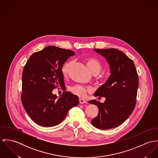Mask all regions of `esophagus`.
<instances>
[{
	"instance_id": "obj_1",
	"label": "esophagus",
	"mask_w": 158,
	"mask_h": 158,
	"mask_svg": "<svg viewBox=\"0 0 158 158\" xmlns=\"http://www.w3.org/2000/svg\"><path fill=\"white\" fill-rule=\"evenodd\" d=\"M79 102H80V104H86V103H88L86 100H83V99H81V98H80V99H79Z\"/></svg>"
}]
</instances>
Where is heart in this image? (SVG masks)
I'll return each mask as SVG.
<instances>
[{
  "label": "heart",
  "instance_id": "obj_1",
  "mask_svg": "<svg viewBox=\"0 0 158 158\" xmlns=\"http://www.w3.org/2000/svg\"><path fill=\"white\" fill-rule=\"evenodd\" d=\"M86 62L88 68L94 74H98L102 69V63L95 58H88L86 59ZM72 65V61H68L63 64L61 67V72L63 75L66 76L68 75ZM69 89L73 94L80 98L85 97L86 93L89 91L88 88L80 85H75L70 86Z\"/></svg>",
  "mask_w": 158,
  "mask_h": 158
}]
</instances>
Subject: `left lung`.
Returning <instances> with one entry per match:
<instances>
[{"instance_id":"1","label":"left lung","mask_w":158,"mask_h":158,"mask_svg":"<svg viewBox=\"0 0 158 158\" xmlns=\"http://www.w3.org/2000/svg\"><path fill=\"white\" fill-rule=\"evenodd\" d=\"M94 50L106 59L111 75L94 93L95 97H105V102L95 100L89 102L96 105L99 111L91 123L100 130H108L122 124L133 113L136 104L139 77L134 62L122 51L113 48Z\"/></svg>"}]
</instances>
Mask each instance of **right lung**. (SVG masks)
Segmentation results:
<instances>
[{
  "mask_svg": "<svg viewBox=\"0 0 158 158\" xmlns=\"http://www.w3.org/2000/svg\"><path fill=\"white\" fill-rule=\"evenodd\" d=\"M75 55L71 50L48 46L32 54L23 68L21 102L30 117L39 125L60 123L69 111L79 103L77 96L64 92L58 98L52 90L64 86L61 67Z\"/></svg>",
  "mask_w": 158,
  "mask_h": 158,
  "instance_id": "1",
  "label": "right lung"
}]
</instances>
